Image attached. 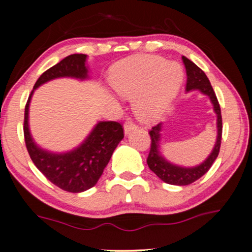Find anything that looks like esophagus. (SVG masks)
Listing matches in <instances>:
<instances>
[{
	"instance_id": "34e87169",
	"label": "esophagus",
	"mask_w": 252,
	"mask_h": 252,
	"mask_svg": "<svg viewBox=\"0 0 252 252\" xmlns=\"http://www.w3.org/2000/svg\"><path fill=\"white\" fill-rule=\"evenodd\" d=\"M137 127L136 123H134L133 119H127L125 124H124V129H125V133L127 134L128 132H130V130L135 129Z\"/></svg>"
}]
</instances>
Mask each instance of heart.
<instances>
[{
    "label": "heart",
    "mask_w": 252,
    "mask_h": 252,
    "mask_svg": "<svg viewBox=\"0 0 252 252\" xmlns=\"http://www.w3.org/2000/svg\"><path fill=\"white\" fill-rule=\"evenodd\" d=\"M184 67L159 56H136L117 64L110 75L112 88L123 96H133L137 115L154 117L178 94Z\"/></svg>",
    "instance_id": "obj_1"
}]
</instances>
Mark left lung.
<instances>
[{"label":"left lung","mask_w":252,"mask_h":252,"mask_svg":"<svg viewBox=\"0 0 252 252\" xmlns=\"http://www.w3.org/2000/svg\"><path fill=\"white\" fill-rule=\"evenodd\" d=\"M182 61H184L186 72H187V85H186V89L187 92H190L192 89H198L203 94L208 95L210 99H211L213 108L217 113V127H218V136H217L216 146L213 148V151L211 155L206 158L204 163L196 167L186 168L172 165L160 156L159 151H158V147H159V132L161 128V124H157L156 126L151 127L149 130V135L151 137L150 143V151L148 155L147 163L148 166L158 178L161 179L164 182L170 185H177V186H187L190 185L199 178L203 177L206 172L210 170L212 164L218 157L220 146H221V136H222V118H221V110H220V105L217 98L216 93L213 91L211 84H210L208 77L199 68L195 63H192L190 60L187 57L182 56Z\"/></svg>","instance_id":"obj_1"}]
</instances>
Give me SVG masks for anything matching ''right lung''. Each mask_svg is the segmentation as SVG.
<instances>
[{
    "label": "right lung",
    "mask_w": 252,
    "mask_h": 252,
    "mask_svg": "<svg viewBox=\"0 0 252 252\" xmlns=\"http://www.w3.org/2000/svg\"><path fill=\"white\" fill-rule=\"evenodd\" d=\"M86 57L84 54H73L65 57L40 75L34 89L55 78H87ZM33 91L26 102L24 115V139L31 159L51 184L65 191L80 192L94 187L113 151L123 140V125L118 122H101L75 150L60 155L48 153L36 147L29 130V106Z\"/></svg>",
    "instance_id": "1"
}]
</instances>
